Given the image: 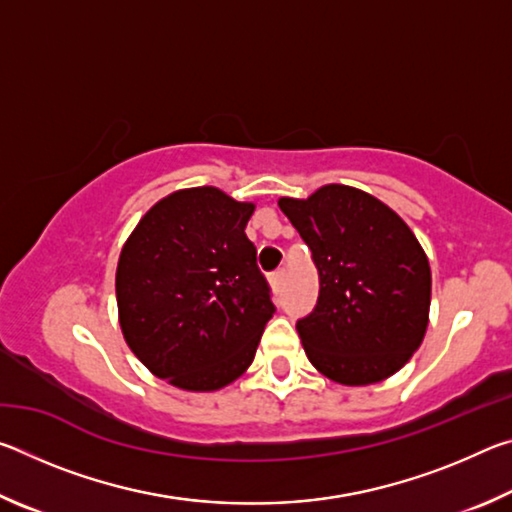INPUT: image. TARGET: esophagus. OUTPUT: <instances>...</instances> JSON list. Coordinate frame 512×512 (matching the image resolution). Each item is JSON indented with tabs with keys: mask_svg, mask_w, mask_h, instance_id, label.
<instances>
[{
	"mask_svg": "<svg viewBox=\"0 0 512 512\" xmlns=\"http://www.w3.org/2000/svg\"><path fill=\"white\" fill-rule=\"evenodd\" d=\"M284 284H287V271H275V273L271 275V287H273L275 291H282Z\"/></svg>",
	"mask_w": 512,
	"mask_h": 512,
	"instance_id": "obj_1",
	"label": "esophagus"
}]
</instances>
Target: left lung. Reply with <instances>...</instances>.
<instances>
[{"label":"left lung","mask_w":512,"mask_h":512,"mask_svg":"<svg viewBox=\"0 0 512 512\" xmlns=\"http://www.w3.org/2000/svg\"><path fill=\"white\" fill-rule=\"evenodd\" d=\"M277 205L311 248L320 275L316 307L296 325L311 366L343 386L395 375L429 325L431 268L413 230L350 185L282 196Z\"/></svg>","instance_id":"1"}]
</instances>
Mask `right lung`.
<instances>
[{
  "label": "right lung",
  "mask_w": 512,
  "mask_h": 512,
  "mask_svg": "<svg viewBox=\"0 0 512 512\" xmlns=\"http://www.w3.org/2000/svg\"><path fill=\"white\" fill-rule=\"evenodd\" d=\"M253 212L255 203L219 187L178 189L142 216L121 248V334L155 377L180 391H219L244 375L273 316L244 232Z\"/></svg>",
  "instance_id": "right-lung-1"
}]
</instances>
